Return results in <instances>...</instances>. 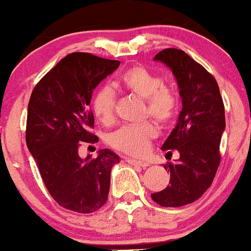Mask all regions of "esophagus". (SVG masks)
I'll return each mask as SVG.
<instances>
[{"label":"esophagus","mask_w":251,"mask_h":251,"mask_svg":"<svg viewBox=\"0 0 251 251\" xmlns=\"http://www.w3.org/2000/svg\"><path fill=\"white\" fill-rule=\"evenodd\" d=\"M127 163L131 164V165H137L140 166V168L146 169L149 166V163L144 162V160H137V159H131V158H127Z\"/></svg>","instance_id":"34e87169"}]
</instances>
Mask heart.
<instances>
[{
    "mask_svg": "<svg viewBox=\"0 0 251 251\" xmlns=\"http://www.w3.org/2000/svg\"><path fill=\"white\" fill-rule=\"evenodd\" d=\"M120 86L128 93L144 99L146 102L145 113L155 122L166 124L175 116L177 98L171 88L165 86L159 76L140 66H134L124 72L119 80ZM116 107V93L109 86H102L96 92L92 108L100 122L109 124L113 120ZM158 134L152 123L139 125H126L117 129L109 137L114 149L128 154L142 155L149 150L150 142Z\"/></svg>",
    "mask_w": 251,
    "mask_h": 251,
    "instance_id": "heart-1",
    "label": "heart"
}]
</instances>
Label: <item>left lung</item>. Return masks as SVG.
<instances>
[{"mask_svg": "<svg viewBox=\"0 0 251 251\" xmlns=\"http://www.w3.org/2000/svg\"><path fill=\"white\" fill-rule=\"evenodd\" d=\"M172 71L179 87L180 113L162 150L179 158L164 165L170 184L152 194L162 206H183L197 201L211 185L220 165V143L226 129V114L215 77L185 51L168 48L153 57Z\"/></svg>", "mask_w": 251, "mask_h": 251, "instance_id": "1", "label": "left lung"}]
</instances>
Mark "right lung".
Masks as SVG:
<instances>
[{
    "label": "right lung",
    "instance_id": "1",
    "mask_svg": "<svg viewBox=\"0 0 251 251\" xmlns=\"http://www.w3.org/2000/svg\"><path fill=\"white\" fill-rule=\"evenodd\" d=\"M118 60L71 53L33 89L28 103L25 143L43 183L62 208L91 214L107 201L111 170L119 155L108 149L98 157L79 155L80 143H94L89 109L94 88L119 67Z\"/></svg>",
    "mask_w": 251,
    "mask_h": 251
}]
</instances>
